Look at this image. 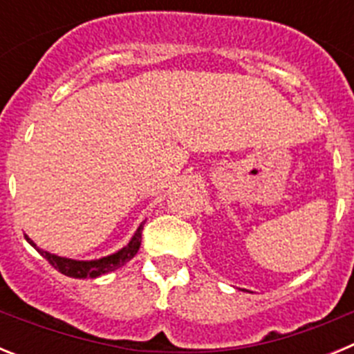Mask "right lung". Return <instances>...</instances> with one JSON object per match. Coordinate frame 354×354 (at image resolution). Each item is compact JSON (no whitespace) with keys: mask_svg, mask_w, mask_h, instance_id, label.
Segmentation results:
<instances>
[{"mask_svg":"<svg viewBox=\"0 0 354 354\" xmlns=\"http://www.w3.org/2000/svg\"><path fill=\"white\" fill-rule=\"evenodd\" d=\"M143 225L145 221L140 223V227L136 228V232L134 236L131 237V241L127 243L124 248H120L118 252L111 253V255H106V257L101 259H93V261H74V259H67V257H60V255H55V253H49L46 250L39 248V246L30 239V237L24 234L26 241L30 243L37 252L42 255L49 264L55 268V270L60 271L62 274L65 277H71V278H97L101 277V274L109 273V271H115L118 268L129 262L131 259L138 253L140 245H142V230H143Z\"/></svg>","mask_w":354,"mask_h":354,"instance_id":"1","label":"right lung"}]
</instances>
